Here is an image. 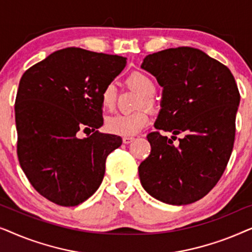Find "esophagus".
<instances>
[{
	"instance_id": "esophagus-1",
	"label": "esophagus",
	"mask_w": 252,
	"mask_h": 252,
	"mask_svg": "<svg viewBox=\"0 0 252 252\" xmlns=\"http://www.w3.org/2000/svg\"><path fill=\"white\" fill-rule=\"evenodd\" d=\"M133 140H134V137H132V136H126V137H123V142L125 143V144H128V143H130V142H132Z\"/></svg>"
}]
</instances>
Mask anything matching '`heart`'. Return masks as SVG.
Instances as JSON below:
<instances>
[{"label":"heart","instance_id":"1","mask_svg":"<svg viewBox=\"0 0 252 252\" xmlns=\"http://www.w3.org/2000/svg\"><path fill=\"white\" fill-rule=\"evenodd\" d=\"M126 84L133 91L142 96L140 106L146 105L151 108L154 104L153 96L156 93V85L149 75L143 72H132L126 79ZM117 89L113 84H108L101 93V104L105 110H111L116 105ZM149 123V117L144 110L128 113V115H118L106 119L105 129L110 134L118 136H133L143 129Z\"/></svg>","mask_w":252,"mask_h":252}]
</instances>
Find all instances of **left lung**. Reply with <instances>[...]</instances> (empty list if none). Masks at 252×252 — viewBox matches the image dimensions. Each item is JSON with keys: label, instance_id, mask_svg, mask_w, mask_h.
Here are the masks:
<instances>
[{"label": "left lung", "instance_id": "1", "mask_svg": "<svg viewBox=\"0 0 252 252\" xmlns=\"http://www.w3.org/2000/svg\"><path fill=\"white\" fill-rule=\"evenodd\" d=\"M163 87L155 127L173 136L147 135L150 155L139 166L142 187L158 201L186 205L217 185L232 155L240 93L232 72L202 50L170 48L141 65ZM185 134L177 146L178 133Z\"/></svg>", "mask_w": 252, "mask_h": 252}]
</instances>
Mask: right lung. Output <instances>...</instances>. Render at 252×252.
Masks as SVG:
<instances>
[{"label": "right lung", "instance_id": "obj_1", "mask_svg": "<svg viewBox=\"0 0 252 252\" xmlns=\"http://www.w3.org/2000/svg\"><path fill=\"white\" fill-rule=\"evenodd\" d=\"M125 66V57L70 47L20 79L15 103L19 164L34 189L55 204L75 206L91 197L102 184L106 157L122 146V137L97 129L101 93ZM80 129L92 134L80 139Z\"/></svg>", "mask_w": 252, "mask_h": 252}]
</instances>
